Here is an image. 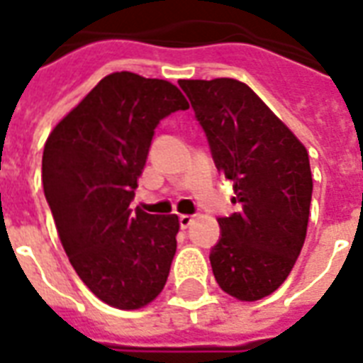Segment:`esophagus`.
Here are the masks:
<instances>
[{
  "label": "esophagus",
  "instance_id": "1",
  "mask_svg": "<svg viewBox=\"0 0 363 363\" xmlns=\"http://www.w3.org/2000/svg\"><path fill=\"white\" fill-rule=\"evenodd\" d=\"M179 223H181V228H188V226L194 223V217L192 215H181V217H179Z\"/></svg>",
  "mask_w": 363,
  "mask_h": 363
}]
</instances>
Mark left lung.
Wrapping results in <instances>:
<instances>
[{
    "label": "left lung",
    "mask_w": 363,
    "mask_h": 363,
    "mask_svg": "<svg viewBox=\"0 0 363 363\" xmlns=\"http://www.w3.org/2000/svg\"><path fill=\"white\" fill-rule=\"evenodd\" d=\"M213 160L234 182L240 211L217 218L211 249L220 289L238 301L268 297L287 280L303 249L312 200L308 152L243 82L181 79Z\"/></svg>",
    "instance_id": "8db88e82"
}]
</instances>
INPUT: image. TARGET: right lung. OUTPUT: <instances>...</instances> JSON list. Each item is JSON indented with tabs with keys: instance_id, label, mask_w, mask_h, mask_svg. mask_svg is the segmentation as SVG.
<instances>
[{
	"instance_id": "right-lung-1",
	"label": "right lung",
	"mask_w": 363,
	"mask_h": 363,
	"mask_svg": "<svg viewBox=\"0 0 363 363\" xmlns=\"http://www.w3.org/2000/svg\"><path fill=\"white\" fill-rule=\"evenodd\" d=\"M186 108L171 82L114 72L45 140L41 179L60 243L83 284L120 311L152 303L169 276L179 217L131 211L129 203L154 129Z\"/></svg>"
}]
</instances>
